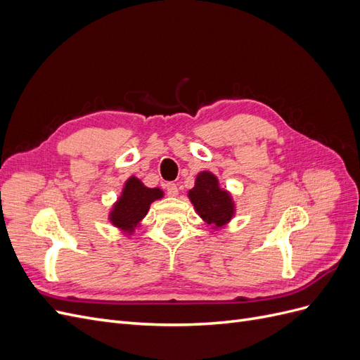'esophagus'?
I'll return each instance as SVG.
<instances>
[{
    "instance_id": "obj_1",
    "label": "esophagus",
    "mask_w": 360,
    "mask_h": 360,
    "mask_svg": "<svg viewBox=\"0 0 360 360\" xmlns=\"http://www.w3.org/2000/svg\"><path fill=\"white\" fill-rule=\"evenodd\" d=\"M167 193L169 195V197H176V195H179V188H177V184L168 183V184H167Z\"/></svg>"
}]
</instances>
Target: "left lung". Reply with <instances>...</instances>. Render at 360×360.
I'll use <instances>...</instances> for the list:
<instances>
[{"instance_id":"left-lung-1","label":"left lung","mask_w":360,"mask_h":360,"mask_svg":"<svg viewBox=\"0 0 360 360\" xmlns=\"http://www.w3.org/2000/svg\"><path fill=\"white\" fill-rule=\"evenodd\" d=\"M195 212L212 228H222L233 219L236 205L231 193L219 186V180L210 171L198 172L195 186L188 192Z\"/></svg>"}]
</instances>
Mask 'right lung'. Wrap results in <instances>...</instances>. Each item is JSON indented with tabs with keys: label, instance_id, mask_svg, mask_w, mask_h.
I'll return each instance as SVG.
<instances>
[{
	"label": "right lung",
	"instance_id": "obj_1",
	"mask_svg": "<svg viewBox=\"0 0 360 360\" xmlns=\"http://www.w3.org/2000/svg\"><path fill=\"white\" fill-rule=\"evenodd\" d=\"M162 197V189L147 188L138 177H129L124 183L122 195L114 202L110 212V222L120 231L130 236L148 213L150 204Z\"/></svg>",
	"mask_w": 360,
	"mask_h": 360
}]
</instances>
